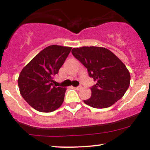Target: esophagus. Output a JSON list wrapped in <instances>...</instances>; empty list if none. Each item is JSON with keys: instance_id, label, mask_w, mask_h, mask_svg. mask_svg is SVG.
Instances as JSON below:
<instances>
[{"instance_id": "obj_1", "label": "esophagus", "mask_w": 150, "mask_h": 150, "mask_svg": "<svg viewBox=\"0 0 150 150\" xmlns=\"http://www.w3.org/2000/svg\"><path fill=\"white\" fill-rule=\"evenodd\" d=\"M73 88L75 89H76V90H78V89H80L81 88V87L80 86H78V87H74Z\"/></svg>"}]
</instances>
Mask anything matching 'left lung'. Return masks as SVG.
<instances>
[{"mask_svg":"<svg viewBox=\"0 0 150 150\" xmlns=\"http://www.w3.org/2000/svg\"><path fill=\"white\" fill-rule=\"evenodd\" d=\"M72 53L96 81L92 95L84 100L88 106L105 108L112 106L124 95L130 86V75L124 63L111 51L103 47L74 48Z\"/></svg>","mask_w":150,"mask_h":150,"instance_id":"8db88e82","label":"left lung"}]
</instances>
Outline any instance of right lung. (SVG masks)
<instances>
[{
  "instance_id": "right-lung-1",
  "label": "right lung",
  "mask_w": 150,
  "mask_h": 150,
  "mask_svg": "<svg viewBox=\"0 0 150 150\" xmlns=\"http://www.w3.org/2000/svg\"><path fill=\"white\" fill-rule=\"evenodd\" d=\"M71 47L51 45L43 49L22 70L18 83L24 99L38 111L49 113L58 108L64 100L65 87L53 86Z\"/></svg>"
}]
</instances>
